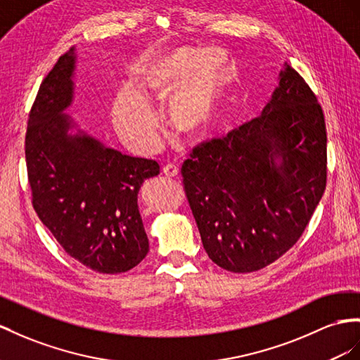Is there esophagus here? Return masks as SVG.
Wrapping results in <instances>:
<instances>
[{
    "label": "esophagus",
    "mask_w": 360,
    "mask_h": 360,
    "mask_svg": "<svg viewBox=\"0 0 360 360\" xmlns=\"http://www.w3.org/2000/svg\"><path fill=\"white\" fill-rule=\"evenodd\" d=\"M162 173L169 178H176L179 174V167H178V165H174V164H167V165H164Z\"/></svg>",
    "instance_id": "1"
}]
</instances>
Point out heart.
Here are the masks:
<instances>
[{
  "instance_id": "obj_1",
  "label": "heart",
  "mask_w": 360,
  "mask_h": 360,
  "mask_svg": "<svg viewBox=\"0 0 360 360\" xmlns=\"http://www.w3.org/2000/svg\"><path fill=\"white\" fill-rule=\"evenodd\" d=\"M231 71V60L219 50L184 47L158 54L135 70L134 92L120 91L112 97L117 132L132 149L150 153L158 143L150 105L169 100L165 118L172 131L188 140L205 136Z\"/></svg>"
}]
</instances>
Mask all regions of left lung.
I'll list each match as a JSON object with an SVG mask.
<instances>
[{
    "instance_id": "left-lung-1",
    "label": "left lung",
    "mask_w": 360,
    "mask_h": 360,
    "mask_svg": "<svg viewBox=\"0 0 360 360\" xmlns=\"http://www.w3.org/2000/svg\"><path fill=\"white\" fill-rule=\"evenodd\" d=\"M181 173L210 259L237 274L266 268L298 242L326 190L315 92L285 62L262 115L196 146Z\"/></svg>"
}]
</instances>
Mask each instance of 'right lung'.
<instances>
[{
    "instance_id": "1",
    "label": "right lung",
    "mask_w": 360,
    "mask_h": 360,
    "mask_svg": "<svg viewBox=\"0 0 360 360\" xmlns=\"http://www.w3.org/2000/svg\"><path fill=\"white\" fill-rule=\"evenodd\" d=\"M72 70L71 49L42 80L30 109L25 164L32 204L72 259L100 274L127 272L149 252L138 191L160 164L68 135L71 122L62 110L72 98Z\"/></svg>"
}]
</instances>
